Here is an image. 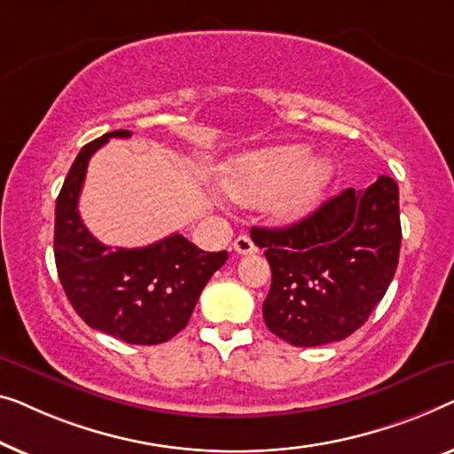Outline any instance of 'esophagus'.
<instances>
[{"label":"esophagus","instance_id":"1","mask_svg":"<svg viewBox=\"0 0 454 454\" xmlns=\"http://www.w3.org/2000/svg\"><path fill=\"white\" fill-rule=\"evenodd\" d=\"M234 251L239 253V254H253V253H257V247H254V242L248 239L247 234H240L239 239L234 240Z\"/></svg>","mask_w":454,"mask_h":454}]
</instances>
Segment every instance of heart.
<instances>
[{
    "instance_id": "b5f03b06",
    "label": "heart",
    "mask_w": 454,
    "mask_h": 454,
    "mask_svg": "<svg viewBox=\"0 0 454 454\" xmlns=\"http://www.w3.org/2000/svg\"><path fill=\"white\" fill-rule=\"evenodd\" d=\"M302 145H276L230 158L220 184L230 200L259 203L276 224H294L315 207L333 175L327 158H306Z\"/></svg>"
}]
</instances>
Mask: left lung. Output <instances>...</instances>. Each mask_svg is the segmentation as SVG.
I'll list each match as a JSON object with an SVG mask.
<instances>
[{
	"label": "left lung",
	"instance_id": "left-lung-1",
	"mask_svg": "<svg viewBox=\"0 0 454 454\" xmlns=\"http://www.w3.org/2000/svg\"><path fill=\"white\" fill-rule=\"evenodd\" d=\"M265 248L267 329L296 348L346 340L368 321L399 263V187L382 175L346 189L296 224L251 228Z\"/></svg>",
	"mask_w": 454,
	"mask_h": 454
}]
</instances>
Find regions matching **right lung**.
<instances>
[{
	"instance_id": "right-lung-1",
	"label": "right lung",
	"mask_w": 454,
	"mask_h": 454,
	"mask_svg": "<svg viewBox=\"0 0 454 454\" xmlns=\"http://www.w3.org/2000/svg\"><path fill=\"white\" fill-rule=\"evenodd\" d=\"M117 129L80 150L55 203V265L66 296L92 329L133 346H156L187 327L209 278L228 253H206L181 234L142 248L106 247L88 232L78 212L88 162Z\"/></svg>"
}]
</instances>
